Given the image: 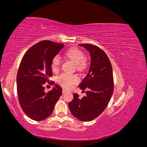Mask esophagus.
Returning <instances> with one entry per match:
<instances>
[{
  "instance_id": "34e87169",
  "label": "esophagus",
  "mask_w": 147,
  "mask_h": 147,
  "mask_svg": "<svg viewBox=\"0 0 147 147\" xmlns=\"http://www.w3.org/2000/svg\"><path fill=\"white\" fill-rule=\"evenodd\" d=\"M67 92H68L67 90H66L65 88H63V94H65V93Z\"/></svg>"
}]
</instances>
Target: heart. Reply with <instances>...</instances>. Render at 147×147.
<instances>
[{
    "label": "heart",
    "mask_w": 147,
    "mask_h": 147,
    "mask_svg": "<svg viewBox=\"0 0 147 147\" xmlns=\"http://www.w3.org/2000/svg\"><path fill=\"white\" fill-rule=\"evenodd\" d=\"M65 56L72 61L76 64V69L78 70H83L86 67V63L84 61L85 55L84 53L77 48H72L69 49L65 53ZM61 63V58L59 55H55L53 57L51 60V67L53 70H57L59 68ZM58 82L62 86L66 88H70L78 82L79 78L77 75L63 74L61 75L58 77Z\"/></svg>",
    "instance_id": "b5f03b06"
}]
</instances>
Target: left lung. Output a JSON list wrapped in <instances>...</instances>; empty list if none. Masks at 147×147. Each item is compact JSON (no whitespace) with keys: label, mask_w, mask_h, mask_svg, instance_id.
<instances>
[{"label":"left lung","mask_w":147,"mask_h":147,"mask_svg":"<svg viewBox=\"0 0 147 147\" xmlns=\"http://www.w3.org/2000/svg\"><path fill=\"white\" fill-rule=\"evenodd\" d=\"M90 53L91 64L89 72L78 87L86 91V96L80 99L74 93L73 100L69 103L70 111L82 121H90L104 112L113 91L112 65L105 53L91 44H80Z\"/></svg>","instance_id":"left-lung-1"}]
</instances>
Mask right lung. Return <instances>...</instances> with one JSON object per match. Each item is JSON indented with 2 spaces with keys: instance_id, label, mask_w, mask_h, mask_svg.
Here are the masks:
<instances>
[{
  "instance_id": "1",
  "label": "right lung",
  "mask_w": 147,
  "mask_h": 147,
  "mask_svg": "<svg viewBox=\"0 0 147 147\" xmlns=\"http://www.w3.org/2000/svg\"><path fill=\"white\" fill-rule=\"evenodd\" d=\"M64 45L43 40L26 52L20 63L16 77L17 92L23 112L35 121L50 117L63 94L62 88L55 84L46 93L43 84L51 77V60Z\"/></svg>"
}]
</instances>
